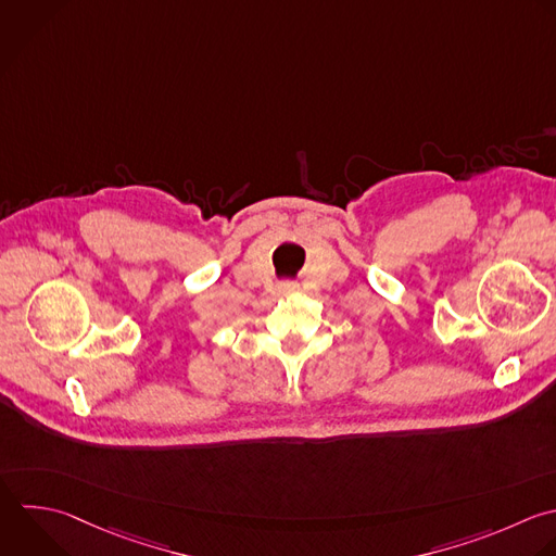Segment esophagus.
Segmentation results:
<instances>
[{
    "mask_svg": "<svg viewBox=\"0 0 556 556\" xmlns=\"http://www.w3.org/2000/svg\"><path fill=\"white\" fill-rule=\"evenodd\" d=\"M295 291V285H282V293H291Z\"/></svg>",
    "mask_w": 556,
    "mask_h": 556,
    "instance_id": "1",
    "label": "esophagus"
}]
</instances>
